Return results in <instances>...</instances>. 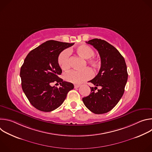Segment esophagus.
<instances>
[{"instance_id":"obj_1","label":"esophagus","mask_w":152,"mask_h":152,"mask_svg":"<svg viewBox=\"0 0 152 152\" xmlns=\"http://www.w3.org/2000/svg\"><path fill=\"white\" fill-rule=\"evenodd\" d=\"M74 86H75V88H79V87L80 85H74Z\"/></svg>"}]
</instances>
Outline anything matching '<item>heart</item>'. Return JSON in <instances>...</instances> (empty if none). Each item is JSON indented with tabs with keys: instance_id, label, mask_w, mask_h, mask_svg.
Instances as JSON below:
<instances>
[{
	"instance_id": "1",
	"label": "heart",
	"mask_w": 152,
	"mask_h": 152,
	"mask_svg": "<svg viewBox=\"0 0 152 152\" xmlns=\"http://www.w3.org/2000/svg\"><path fill=\"white\" fill-rule=\"evenodd\" d=\"M76 53L82 58L86 59V62L93 68H97L100 66V61L94 56V50L88 46L82 45L75 49ZM58 62L61 69L67 71L70 68V53L68 50H64L60 53L58 57ZM93 76V72L90 68H85L82 71L72 70L64 75L66 80L75 83L80 84L85 80L90 79Z\"/></svg>"
}]
</instances>
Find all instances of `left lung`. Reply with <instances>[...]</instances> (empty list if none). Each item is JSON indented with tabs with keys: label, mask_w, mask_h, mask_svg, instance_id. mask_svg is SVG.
<instances>
[{
	"label": "left lung",
	"mask_w": 152,
	"mask_h": 152,
	"mask_svg": "<svg viewBox=\"0 0 152 152\" xmlns=\"http://www.w3.org/2000/svg\"><path fill=\"white\" fill-rule=\"evenodd\" d=\"M86 42L98 51L101 67L97 75L88 81L95 86L90 87V95L82 101L92 113L104 114L113 110L123 95L128 77L127 66L123 56L107 41L94 38Z\"/></svg>",
	"instance_id": "obj_1"
}]
</instances>
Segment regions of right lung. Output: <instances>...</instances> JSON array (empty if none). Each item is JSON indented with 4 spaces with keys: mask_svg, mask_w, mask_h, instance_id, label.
<instances>
[{
    "mask_svg": "<svg viewBox=\"0 0 152 152\" xmlns=\"http://www.w3.org/2000/svg\"><path fill=\"white\" fill-rule=\"evenodd\" d=\"M74 45L49 40L31 50L21 67V87L31 104L43 112H50L60 106L67 93L74 88L73 83L59 77L62 70L58 62L60 53ZM53 82L61 85L52 87Z\"/></svg>",
    "mask_w": 152,
    "mask_h": 152,
    "instance_id": "obj_1",
    "label": "right lung"
}]
</instances>
